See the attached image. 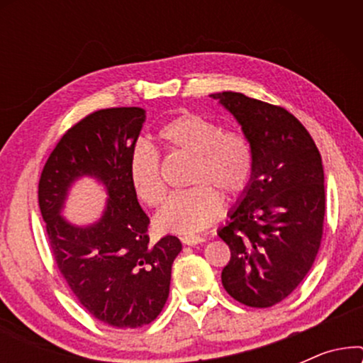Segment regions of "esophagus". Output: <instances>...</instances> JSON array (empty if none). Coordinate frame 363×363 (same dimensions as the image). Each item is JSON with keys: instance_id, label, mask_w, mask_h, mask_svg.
<instances>
[{"instance_id": "34e87169", "label": "esophagus", "mask_w": 363, "mask_h": 363, "mask_svg": "<svg viewBox=\"0 0 363 363\" xmlns=\"http://www.w3.org/2000/svg\"><path fill=\"white\" fill-rule=\"evenodd\" d=\"M180 240H182L183 245H188V246H195V245H201V242H205V238H201V236H193V235L182 236Z\"/></svg>"}]
</instances>
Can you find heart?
Listing matches in <instances>:
<instances>
[{"label":"heart","mask_w":363,"mask_h":363,"mask_svg":"<svg viewBox=\"0 0 363 363\" xmlns=\"http://www.w3.org/2000/svg\"><path fill=\"white\" fill-rule=\"evenodd\" d=\"M172 150L191 155L186 182L190 188L175 191L157 215V226L165 231L196 233L211 225L223 211V193L228 200L240 196L250 185L255 153L240 132L223 130L220 123L198 113H183L158 132ZM128 177L137 196L155 208L165 198L160 155L148 142H137L128 158Z\"/></svg>","instance_id":"b5f03b06"}]
</instances>
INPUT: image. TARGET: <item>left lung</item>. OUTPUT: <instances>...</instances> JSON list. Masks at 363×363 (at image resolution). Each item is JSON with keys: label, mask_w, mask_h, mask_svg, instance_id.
Segmentation results:
<instances>
[{"label": "left lung", "mask_w": 363, "mask_h": 363, "mask_svg": "<svg viewBox=\"0 0 363 363\" xmlns=\"http://www.w3.org/2000/svg\"><path fill=\"white\" fill-rule=\"evenodd\" d=\"M211 97L233 113L255 153L250 185L218 231L231 251L221 282L241 304L271 307L301 284L319 252L325 215L322 158L286 108L240 92Z\"/></svg>", "instance_id": "8db88e82"}]
</instances>
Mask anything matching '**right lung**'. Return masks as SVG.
Segmentation results:
<instances>
[{
    "mask_svg": "<svg viewBox=\"0 0 363 363\" xmlns=\"http://www.w3.org/2000/svg\"><path fill=\"white\" fill-rule=\"evenodd\" d=\"M145 111L102 108L64 133L39 178L38 198L56 264L89 314L116 329L150 324L168 299L172 264L182 251L177 236L152 242L150 220L138 205L128 158ZM82 176L106 186L103 216L76 227L60 216L68 188Z\"/></svg>",
    "mask_w": 363,
    "mask_h": 363,
    "instance_id": "1",
    "label": "right lung"
}]
</instances>
